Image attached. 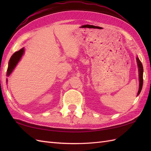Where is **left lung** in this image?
Returning <instances> with one entry per match:
<instances>
[{"mask_svg": "<svg viewBox=\"0 0 151 151\" xmlns=\"http://www.w3.org/2000/svg\"><path fill=\"white\" fill-rule=\"evenodd\" d=\"M137 65H138V68H139V91L138 93H137V95H138L141 91H142V86H143V65L141 61L138 58H137Z\"/></svg>", "mask_w": 151, "mask_h": 151, "instance_id": "1", "label": "left lung"}]
</instances>
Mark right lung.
Returning a JSON list of instances; mask_svg holds the SVG:
<instances>
[{"label": "right lung", "instance_id": "obj_1", "mask_svg": "<svg viewBox=\"0 0 151 151\" xmlns=\"http://www.w3.org/2000/svg\"><path fill=\"white\" fill-rule=\"evenodd\" d=\"M24 52V49L22 48L21 50H19L17 52H15L14 54H13L12 56L11 57L10 60H9V65L8 67L7 70V74H6V76H9V75L12 73L13 70L14 69L16 65H17L19 60L21 59V56H22ZM8 82V80L6 79V82Z\"/></svg>", "mask_w": 151, "mask_h": 151}]
</instances>
